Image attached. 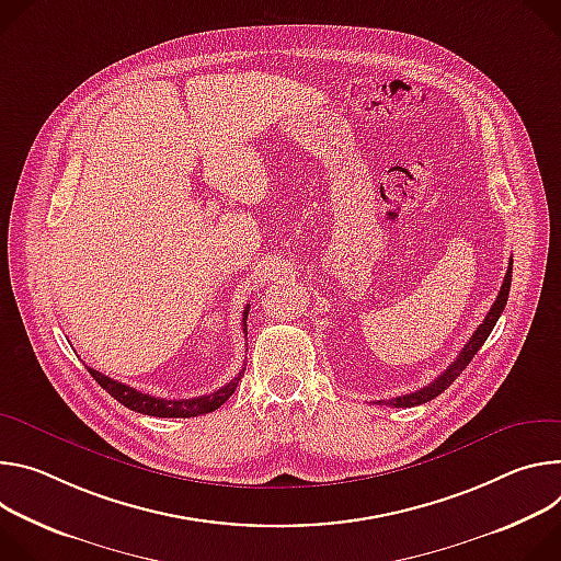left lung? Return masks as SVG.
Here are the masks:
<instances>
[{"label":"left lung","instance_id":"obj_1","mask_svg":"<svg viewBox=\"0 0 561 561\" xmlns=\"http://www.w3.org/2000/svg\"><path fill=\"white\" fill-rule=\"evenodd\" d=\"M511 280H513V261H511L508 272H506V276H504V285H502L500 294H496V300L492 302L490 312L485 314L483 323L474 330V334L470 336V341L463 345V350L459 352V356L448 365V369L444 371V375H439L432 383H427L425 388H421V390H416V392L397 397V399H392V401H371V403L392 405V408H414V405H421V403L432 401L434 397H439L444 390H448V388L455 383V379L466 369V365L472 360V356L479 352V347L485 343V339L490 336V332H492V328L496 325V321H500V317H502V312H504V307H506V300H508Z\"/></svg>","mask_w":561,"mask_h":561}]
</instances>
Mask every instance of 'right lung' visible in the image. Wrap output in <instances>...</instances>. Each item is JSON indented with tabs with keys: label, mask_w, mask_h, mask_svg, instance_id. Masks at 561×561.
Listing matches in <instances>:
<instances>
[{
	"label": "right lung",
	"mask_w": 561,
	"mask_h": 561,
	"mask_svg": "<svg viewBox=\"0 0 561 561\" xmlns=\"http://www.w3.org/2000/svg\"><path fill=\"white\" fill-rule=\"evenodd\" d=\"M247 314H249V307H244L242 312V325L247 330ZM91 377L115 399L119 401L124 408L129 410H136L140 414H149V416H164V419H186V416H201V414H207V412H214L218 410L233 392H236V386L242 377V371L231 379L225 388L211 392V394H205V397H196V399H160V397H151V394H145L136 388H129L124 386L106 375H102V371L89 367Z\"/></svg>",
	"instance_id": "1"
}]
</instances>
